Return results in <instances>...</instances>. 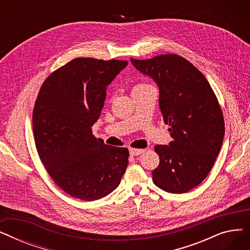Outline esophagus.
<instances>
[{"label":"esophagus","mask_w":250,"mask_h":250,"mask_svg":"<svg viewBox=\"0 0 250 250\" xmlns=\"http://www.w3.org/2000/svg\"><path fill=\"white\" fill-rule=\"evenodd\" d=\"M144 152L143 149H129V154L130 156H137V155H140Z\"/></svg>","instance_id":"esophagus-1"}]
</instances>
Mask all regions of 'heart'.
I'll return each mask as SVG.
<instances>
[{
  "instance_id": "b5f03b06",
  "label": "heart",
  "mask_w": 250,
  "mask_h": 250,
  "mask_svg": "<svg viewBox=\"0 0 250 250\" xmlns=\"http://www.w3.org/2000/svg\"><path fill=\"white\" fill-rule=\"evenodd\" d=\"M150 85H147V84H138L134 87V89H139V88H145V87H148Z\"/></svg>"
}]
</instances>
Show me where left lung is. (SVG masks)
I'll return each mask as SVG.
<instances>
[{
  "instance_id": "left-lung-1",
  "label": "left lung",
  "mask_w": 250,
  "mask_h": 250,
  "mask_svg": "<svg viewBox=\"0 0 250 250\" xmlns=\"http://www.w3.org/2000/svg\"><path fill=\"white\" fill-rule=\"evenodd\" d=\"M130 62L158 85L160 109L173 139L169 146H155L160 163L152 171L153 182L167 192H187L208 176L221 150L225 124L218 99L206 77L178 55Z\"/></svg>"
}]
</instances>
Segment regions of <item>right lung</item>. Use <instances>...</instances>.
Returning a JSON list of instances; mask_svg holds the SVG:
<instances>
[{
  "mask_svg": "<svg viewBox=\"0 0 250 250\" xmlns=\"http://www.w3.org/2000/svg\"><path fill=\"white\" fill-rule=\"evenodd\" d=\"M126 61L78 58L51 73L37 95L33 136L39 158L65 193L91 202L121 183L126 148L105 145L92 134L106 98V87Z\"/></svg>",
  "mask_w": 250,
  "mask_h": 250,
  "instance_id": "right-lung-1",
  "label": "right lung"
}]
</instances>
